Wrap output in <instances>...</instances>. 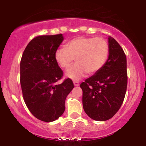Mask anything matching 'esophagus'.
Instances as JSON below:
<instances>
[{
    "mask_svg": "<svg viewBox=\"0 0 146 146\" xmlns=\"http://www.w3.org/2000/svg\"><path fill=\"white\" fill-rule=\"evenodd\" d=\"M73 84H74V85L75 86H76V87H78V86H79V85H80V84H79V82L78 81H73Z\"/></svg>",
    "mask_w": 146,
    "mask_h": 146,
    "instance_id": "34e87169",
    "label": "esophagus"
}]
</instances>
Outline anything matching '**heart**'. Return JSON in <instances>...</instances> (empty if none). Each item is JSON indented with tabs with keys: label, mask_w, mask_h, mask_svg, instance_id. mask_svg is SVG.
Segmentation results:
<instances>
[{
	"label": "heart",
	"mask_w": 146,
	"mask_h": 146,
	"mask_svg": "<svg viewBox=\"0 0 146 146\" xmlns=\"http://www.w3.org/2000/svg\"><path fill=\"white\" fill-rule=\"evenodd\" d=\"M110 46L102 37L78 36L60 47L54 56L61 68L67 69L76 58V63L67 72L66 76L72 80H79L88 74H94L102 68L108 59Z\"/></svg>",
	"instance_id": "heart-1"
}]
</instances>
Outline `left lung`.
Masks as SVG:
<instances>
[{"mask_svg": "<svg viewBox=\"0 0 146 146\" xmlns=\"http://www.w3.org/2000/svg\"><path fill=\"white\" fill-rule=\"evenodd\" d=\"M109 46L105 65L80 85L84 111L95 121L108 120L119 111L127 88L126 54L114 38L109 37Z\"/></svg>", "mask_w": 146, "mask_h": 146, "instance_id": "obj_1", "label": "left lung"}]
</instances>
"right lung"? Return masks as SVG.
<instances>
[{"label":"right lung","mask_w":146,"mask_h":146,"mask_svg":"<svg viewBox=\"0 0 146 146\" xmlns=\"http://www.w3.org/2000/svg\"><path fill=\"white\" fill-rule=\"evenodd\" d=\"M62 34L40 35L29 42L20 61V85L23 99L32 115L45 122L55 121L65 111V101L74 88L71 79L61 84L63 70L55 60Z\"/></svg>","instance_id":"add662e5"}]
</instances>
